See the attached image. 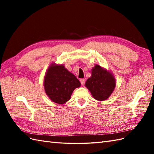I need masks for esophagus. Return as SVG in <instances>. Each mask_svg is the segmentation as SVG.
Returning a JSON list of instances; mask_svg holds the SVG:
<instances>
[{
  "label": "esophagus",
  "instance_id": "obj_1",
  "mask_svg": "<svg viewBox=\"0 0 154 154\" xmlns=\"http://www.w3.org/2000/svg\"><path fill=\"white\" fill-rule=\"evenodd\" d=\"M80 82H81V85H82L83 86L84 85H85V80L83 79H81L80 80Z\"/></svg>",
  "mask_w": 154,
  "mask_h": 154
}]
</instances>
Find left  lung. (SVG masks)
<instances>
[{
  "label": "left lung",
  "instance_id": "left-lung-1",
  "mask_svg": "<svg viewBox=\"0 0 154 154\" xmlns=\"http://www.w3.org/2000/svg\"><path fill=\"white\" fill-rule=\"evenodd\" d=\"M85 87L94 99L99 101L106 100L116 87V79L112 73L106 69L95 65L91 70V76L88 78Z\"/></svg>",
  "mask_w": 154,
  "mask_h": 154
}]
</instances>
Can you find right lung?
Wrapping results in <instances>:
<instances>
[{
	"label": "right lung",
	"mask_w": 154,
	"mask_h": 154,
	"mask_svg": "<svg viewBox=\"0 0 154 154\" xmlns=\"http://www.w3.org/2000/svg\"><path fill=\"white\" fill-rule=\"evenodd\" d=\"M80 81L63 64L52 63L45 72L44 87L45 93L54 103L63 104L70 99Z\"/></svg>",
	"instance_id": "1"
}]
</instances>
